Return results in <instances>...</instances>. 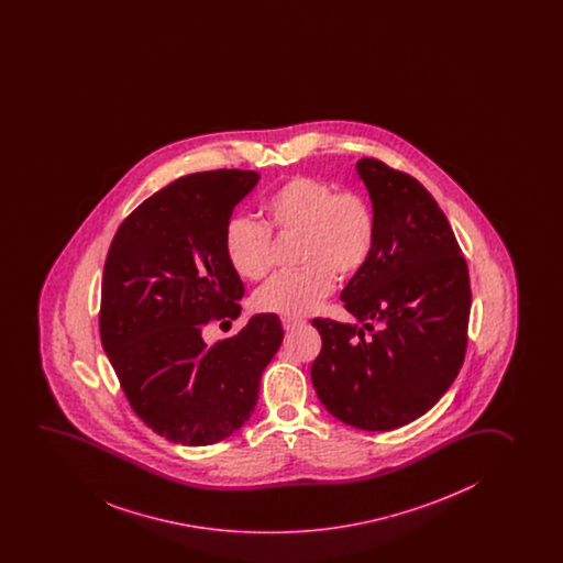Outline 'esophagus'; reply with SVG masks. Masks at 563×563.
Wrapping results in <instances>:
<instances>
[{
    "label": "esophagus",
    "instance_id": "obj_1",
    "mask_svg": "<svg viewBox=\"0 0 563 563\" xmlns=\"http://www.w3.org/2000/svg\"><path fill=\"white\" fill-rule=\"evenodd\" d=\"M306 325V321L303 319L298 318H285L283 319V327H285L286 331H292L296 327Z\"/></svg>",
    "mask_w": 563,
    "mask_h": 563
}]
</instances>
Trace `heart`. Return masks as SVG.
<instances>
[{
  "label": "heart",
  "instance_id": "heart-1",
  "mask_svg": "<svg viewBox=\"0 0 563 563\" xmlns=\"http://www.w3.org/2000/svg\"><path fill=\"white\" fill-rule=\"evenodd\" d=\"M280 234H298L300 269L280 273L255 292V308L286 318L308 316L333 292L334 277L358 275L375 245V217L364 197L336 191L323 179L294 176L263 203ZM224 252L240 277L260 280L271 271V229L236 217L224 232Z\"/></svg>",
  "mask_w": 563,
  "mask_h": 563
}]
</instances>
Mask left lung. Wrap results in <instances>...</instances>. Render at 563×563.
<instances>
[{"mask_svg":"<svg viewBox=\"0 0 563 563\" xmlns=\"http://www.w3.org/2000/svg\"><path fill=\"white\" fill-rule=\"evenodd\" d=\"M356 172L372 199L375 245L341 300L360 325L311 321L321 334L311 384L344 424L387 432L426 415L455 382L471 283L445 214L418 179L375 158Z\"/></svg>","mask_w":563,"mask_h":563,"instance_id":"1","label":"left lung"}]
</instances>
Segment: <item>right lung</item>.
Instances as JSON below:
<instances>
[{
	"instance_id": "add662e5",
	"label": "right lung",
	"mask_w": 563,
	"mask_h": 563,
	"mask_svg": "<svg viewBox=\"0 0 563 563\" xmlns=\"http://www.w3.org/2000/svg\"><path fill=\"white\" fill-rule=\"evenodd\" d=\"M260 174L197 172L139 205L108 250L100 341L135 415L168 441L211 445L250 420L283 343L275 313L207 346L211 319L238 318L244 285L224 252L232 211Z\"/></svg>"
}]
</instances>
